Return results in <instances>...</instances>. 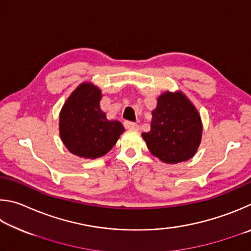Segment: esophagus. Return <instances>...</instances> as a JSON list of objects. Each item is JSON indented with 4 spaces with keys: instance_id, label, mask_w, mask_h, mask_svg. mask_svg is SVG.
I'll list each match as a JSON object with an SVG mask.
<instances>
[{
    "instance_id": "34e87169",
    "label": "esophagus",
    "mask_w": 251,
    "mask_h": 251,
    "mask_svg": "<svg viewBox=\"0 0 251 251\" xmlns=\"http://www.w3.org/2000/svg\"><path fill=\"white\" fill-rule=\"evenodd\" d=\"M125 126H126V129H129V130H139V126L137 125V123H134V122L126 121L125 122Z\"/></svg>"
}]
</instances>
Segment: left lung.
Segmentation results:
<instances>
[{
	"instance_id": "8db88e82",
	"label": "left lung",
	"mask_w": 251,
	"mask_h": 251,
	"mask_svg": "<svg viewBox=\"0 0 251 251\" xmlns=\"http://www.w3.org/2000/svg\"><path fill=\"white\" fill-rule=\"evenodd\" d=\"M203 123L199 110L181 90L159 96L152 111L151 130L142 138L150 152L166 164H176L195 155L201 141Z\"/></svg>"
}]
</instances>
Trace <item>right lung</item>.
<instances>
[{
	"label": "right lung",
	"instance_id": "right-lung-1",
	"mask_svg": "<svg viewBox=\"0 0 251 251\" xmlns=\"http://www.w3.org/2000/svg\"><path fill=\"white\" fill-rule=\"evenodd\" d=\"M102 94L92 82H81L59 112V135L73 154L98 159L111 150L125 132L122 123L109 120L100 108Z\"/></svg>",
	"mask_w": 251,
	"mask_h": 251
}]
</instances>
